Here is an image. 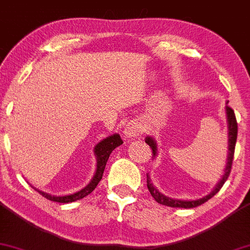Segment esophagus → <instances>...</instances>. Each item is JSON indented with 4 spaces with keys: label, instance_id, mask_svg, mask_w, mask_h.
Segmentation results:
<instances>
[{
    "label": "esophagus",
    "instance_id": "1",
    "mask_svg": "<svg viewBox=\"0 0 250 250\" xmlns=\"http://www.w3.org/2000/svg\"><path fill=\"white\" fill-rule=\"evenodd\" d=\"M142 134L143 128L136 122H129L125 127V129H123V135H125V137H127V139H133V137L140 136V135Z\"/></svg>",
    "mask_w": 250,
    "mask_h": 250
}]
</instances>
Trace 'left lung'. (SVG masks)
<instances>
[{"instance_id": "8db88e82", "label": "left lung", "mask_w": 250, "mask_h": 250, "mask_svg": "<svg viewBox=\"0 0 250 250\" xmlns=\"http://www.w3.org/2000/svg\"><path fill=\"white\" fill-rule=\"evenodd\" d=\"M226 115H227V123H228V156H227V163H226V168H225V173H223L222 177L219 181L215 188L213 189L210 194H208L207 196H203L202 199L199 200H177V199H171V197L166 196L162 193H160L155 186L151 183L150 177L147 174V187L150 191L151 196L154 197V200L156 202H159L160 205L163 206H168V207H174V208H195L197 206H201L202 203L207 202L209 199L214 196L215 194L219 193L220 189L222 188V186L225 185V182L228 179L229 174H230L231 170V166H233V159H234V151H235V145H236V139H237V122H236V117H235L234 110L228 105V101H227V105H226ZM146 143L153 150V155L154 159L157 154V145L156 141L153 139V137L148 136L146 137Z\"/></svg>"}]
</instances>
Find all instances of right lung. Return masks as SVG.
Masks as SVG:
<instances>
[{"instance_id":"obj_1","label":"right lung","mask_w":250,"mask_h":250,"mask_svg":"<svg viewBox=\"0 0 250 250\" xmlns=\"http://www.w3.org/2000/svg\"><path fill=\"white\" fill-rule=\"evenodd\" d=\"M123 141L120 137L119 134H114L108 136L107 139H103L101 142H99L94 148V154L96 156V170L95 174H94L93 179H91L90 182L85 186L84 188L81 189L80 191H76L74 194H69V195H62V196H55V195H50L48 193H44V191L39 190L40 194L42 196H44L45 199L54 201V202H60V203H69V202H75L77 200H81L83 197H85L87 195H89L94 189L96 188V186L99 185V182L102 179L103 171H104L105 165H107V161L109 159V155L111 154V151L114 150L116 147L121 146Z\"/></svg>"}]
</instances>
